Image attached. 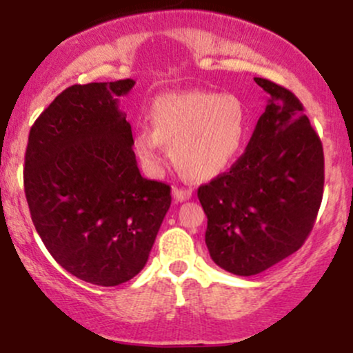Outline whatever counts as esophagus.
Returning <instances> with one entry per match:
<instances>
[{"label":"esophagus","mask_w":353,"mask_h":353,"mask_svg":"<svg viewBox=\"0 0 353 353\" xmlns=\"http://www.w3.org/2000/svg\"><path fill=\"white\" fill-rule=\"evenodd\" d=\"M172 196L174 199L177 202H182V201H188L190 196H192V189H182V188H174L172 189Z\"/></svg>","instance_id":"obj_1"}]
</instances>
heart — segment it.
<instances>
[{
  "label": "heart",
  "mask_w": 353,
  "mask_h": 353,
  "mask_svg": "<svg viewBox=\"0 0 353 353\" xmlns=\"http://www.w3.org/2000/svg\"><path fill=\"white\" fill-rule=\"evenodd\" d=\"M151 129L134 136L137 157L156 171L171 145L176 168L194 181H205L229 168L244 144L249 114L234 94L185 91L164 94L149 111Z\"/></svg>",
  "instance_id": "obj_1"
}]
</instances>
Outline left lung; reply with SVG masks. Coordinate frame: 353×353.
Here are the masks:
<instances>
[{"label": "left lung", "mask_w": 353, "mask_h": 353, "mask_svg": "<svg viewBox=\"0 0 353 353\" xmlns=\"http://www.w3.org/2000/svg\"><path fill=\"white\" fill-rule=\"evenodd\" d=\"M269 94L245 152L197 189L208 216L205 245L219 267L261 274L301 249L323 194V149L289 89L254 78Z\"/></svg>", "instance_id": "left-lung-1"}]
</instances>
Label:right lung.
I'll list each match as a JSON object with an SVG mask.
<instances>
[{"label": "right lung", "mask_w": 353, "mask_h": 353, "mask_svg": "<svg viewBox=\"0 0 353 353\" xmlns=\"http://www.w3.org/2000/svg\"><path fill=\"white\" fill-rule=\"evenodd\" d=\"M132 79L74 84L36 119L24 156L31 219L54 261L114 287L144 269L171 188L141 176L119 98Z\"/></svg>", "instance_id": "right-lung-1"}]
</instances>
